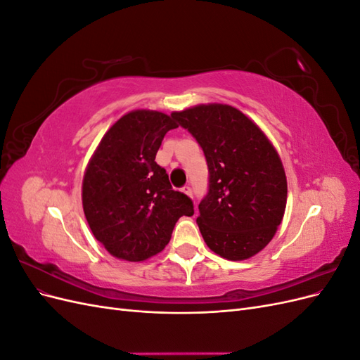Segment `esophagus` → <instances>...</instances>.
I'll list each match as a JSON object with an SVG mask.
<instances>
[{
    "mask_svg": "<svg viewBox=\"0 0 360 360\" xmlns=\"http://www.w3.org/2000/svg\"><path fill=\"white\" fill-rule=\"evenodd\" d=\"M184 193H186V195H189V197L192 198L193 197V195H192V188L191 186H188V184H186V186H183V189H181Z\"/></svg>",
    "mask_w": 360,
    "mask_h": 360,
    "instance_id": "1",
    "label": "esophagus"
}]
</instances>
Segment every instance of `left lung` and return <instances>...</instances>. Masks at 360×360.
<instances>
[{
  "instance_id": "left-lung-1",
  "label": "left lung",
  "mask_w": 360,
  "mask_h": 360,
  "mask_svg": "<svg viewBox=\"0 0 360 360\" xmlns=\"http://www.w3.org/2000/svg\"><path fill=\"white\" fill-rule=\"evenodd\" d=\"M197 139L209 167V192L197 224L214 254L248 259L274 238L287 205V177L278 151L252 120L230 105L172 112Z\"/></svg>"
}]
</instances>
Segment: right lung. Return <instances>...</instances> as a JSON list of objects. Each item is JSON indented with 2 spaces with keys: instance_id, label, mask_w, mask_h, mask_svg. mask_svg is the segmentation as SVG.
<instances>
[{
  "instance_id": "1",
  "label": "right lung",
  "mask_w": 360,
  "mask_h": 360,
  "mask_svg": "<svg viewBox=\"0 0 360 360\" xmlns=\"http://www.w3.org/2000/svg\"><path fill=\"white\" fill-rule=\"evenodd\" d=\"M172 117L150 110L130 111L103 135L82 180V207L93 236L111 255L144 261L169 242L193 202L174 191L165 168L155 162Z\"/></svg>"
}]
</instances>
